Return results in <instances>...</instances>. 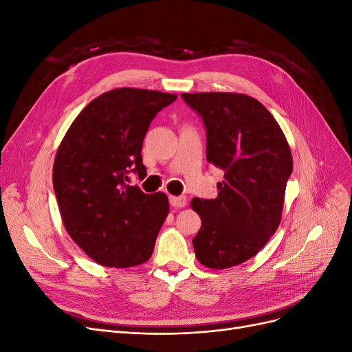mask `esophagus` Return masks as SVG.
Instances as JSON below:
<instances>
[{
  "instance_id": "obj_1",
  "label": "esophagus",
  "mask_w": 352,
  "mask_h": 352,
  "mask_svg": "<svg viewBox=\"0 0 352 352\" xmlns=\"http://www.w3.org/2000/svg\"><path fill=\"white\" fill-rule=\"evenodd\" d=\"M170 206L175 207V208H184L186 207V197L180 195V197H170Z\"/></svg>"
}]
</instances>
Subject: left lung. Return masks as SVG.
I'll use <instances>...</instances> for the list:
<instances>
[{
	"instance_id": "8db88e82",
	"label": "left lung",
	"mask_w": 352,
	"mask_h": 352,
	"mask_svg": "<svg viewBox=\"0 0 352 352\" xmlns=\"http://www.w3.org/2000/svg\"><path fill=\"white\" fill-rule=\"evenodd\" d=\"M182 98L206 126L207 162L225 172L214 199L190 202L201 217L195 255L206 267L228 269L254 257L278 229L291 150L270 111L248 95L199 92Z\"/></svg>"
}]
</instances>
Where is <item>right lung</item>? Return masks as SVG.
<instances>
[{"mask_svg": "<svg viewBox=\"0 0 352 352\" xmlns=\"http://www.w3.org/2000/svg\"><path fill=\"white\" fill-rule=\"evenodd\" d=\"M177 97L119 88L91 101L61 141L52 185L66 230L105 267H133L151 257L168 214L163 192L126 184L144 179L142 142L154 117Z\"/></svg>", "mask_w": 352, "mask_h": 352, "instance_id": "add662e5", "label": "right lung"}]
</instances>
